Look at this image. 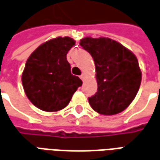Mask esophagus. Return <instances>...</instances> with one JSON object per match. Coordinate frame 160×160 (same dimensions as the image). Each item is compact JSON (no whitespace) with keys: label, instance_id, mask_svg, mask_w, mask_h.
<instances>
[{"label":"esophagus","instance_id":"34e87169","mask_svg":"<svg viewBox=\"0 0 160 160\" xmlns=\"http://www.w3.org/2000/svg\"><path fill=\"white\" fill-rule=\"evenodd\" d=\"M85 78H86L85 74H82V75H81V76H80V78L82 79V81H84V79H85Z\"/></svg>","mask_w":160,"mask_h":160}]
</instances>
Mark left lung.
<instances>
[{
  "mask_svg": "<svg viewBox=\"0 0 160 160\" xmlns=\"http://www.w3.org/2000/svg\"><path fill=\"white\" fill-rule=\"evenodd\" d=\"M80 46L90 53L96 66L97 92L89 98L94 110L113 115L125 110L135 98L141 71L133 53L109 38L86 37Z\"/></svg>",
  "mask_w": 160,
  "mask_h": 160,
  "instance_id": "1",
  "label": "left lung"
}]
</instances>
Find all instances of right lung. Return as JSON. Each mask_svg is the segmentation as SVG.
Segmentation results:
<instances>
[{"label": "right lung", "instance_id": "1", "mask_svg": "<svg viewBox=\"0 0 160 160\" xmlns=\"http://www.w3.org/2000/svg\"><path fill=\"white\" fill-rule=\"evenodd\" d=\"M75 41L58 37L38 46L27 60L21 81L32 103L46 112H56L67 106L73 94L82 84L71 72L66 58Z\"/></svg>", "mask_w": 160, "mask_h": 160}]
</instances>
